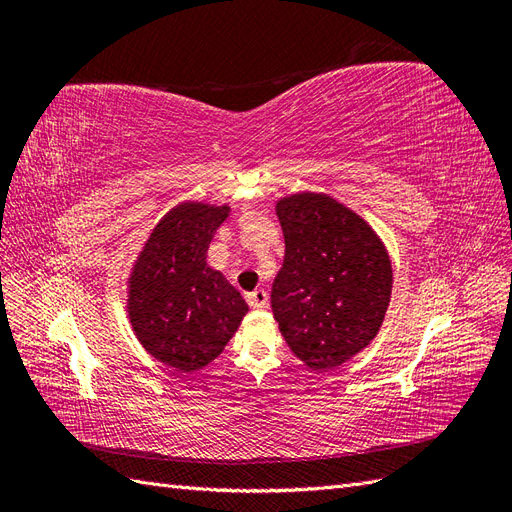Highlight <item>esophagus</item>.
Here are the masks:
<instances>
[{"label":"esophagus","instance_id":"obj_1","mask_svg":"<svg viewBox=\"0 0 512 512\" xmlns=\"http://www.w3.org/2000/svg\"><path fill=\"white\" fill-rule=\"evenodd\" d=\"M267 301H269V294H267V290H262V288H256L254 292L247 294V303H250L256 309L267 307Z\"/></svg>","mask_w":512,"mask_h":512}]
</instances>
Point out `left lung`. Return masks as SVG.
<instances>
[{
    "instance_id": "left-lung-1",
    "label": "left lung",
    "mask_w": 512,
    "mask_h": 512,
    "mask_svg": "<svg viewBox=\"0 0 512 512\" xmlns=\"http://www.w3.org/2000/svg\"><path fill=\"white\" fill-rule=\"evenodd\" d=\"M277 218L286 256L271 290L273 316L309 369H335L380 331L393 288L389 254L371 226L331 196L282 198Z\"/></svg>"
}]
</instances>
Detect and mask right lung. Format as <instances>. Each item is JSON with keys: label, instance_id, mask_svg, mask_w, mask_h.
<instances>
[{"label": "right lung", "instance_id": "add662e5", "mask_svg": "<svg viewBox=\"0 0 512 512\" xmlns=\"http://www.w3.org/2000/svg\"><path fill=\"white\" fill-rule=\"evenodd\" d=\"M228 207L183 203L153 228L132 280L128 312L145 350L181 374L203 369L235 335L247 303L220 271L207 267Z\"/></svg>", "mask_w": 512, "mask_h": 512}]
</instances>
